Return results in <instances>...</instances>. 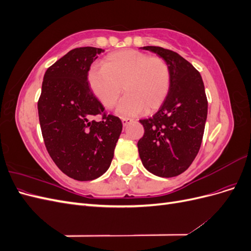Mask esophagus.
Wrapping results in <instances>:
<instances>
[{
	"label": "esophagus",
	"instance_id": "1",
	"mask_svg": "<svg viewBox=\"0 0 251 251\" xmlns=\"http://www.w3.org/2000/svg\"><path fill=\"white\" fill-rule=\"evenodd\" d=\"M121 121H123V125H124V126H126L127 124H130V123H131L132 119H131V118H126V117H123V118H121Z\"/></svg>",
	"mask_w": 251,
	"mask_h": 251
}]
</instances>
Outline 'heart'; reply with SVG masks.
Listing matches in <instances>:
<instances>
[{"instance_id":"1","label":"heart","mask_w":251,"mask_h":251,"mask_svg":"<svg viewBox=\"0 0 251 251\" xmlns=\"http://www.w3.org/2000/svg\"><path fill=\"white\" fill-rule=\"evenodd\" d=\"M88 80L95 97L108 109L116 104L125 90L126 94L116 111L132 117L160 108L170 92L171 71L160 56L121 50L105 56L102 67L91 68Z\"/></svg>"}]
</instances>
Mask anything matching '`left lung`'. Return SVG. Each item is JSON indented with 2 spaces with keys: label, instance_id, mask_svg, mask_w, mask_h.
Instances as JSON below:
<instances>
[{
  "label": "left lung",
  "instance_id": "obj_1",
  "mask_svg": "<svg viewBox=\"0 0 251 251\" xmlns=\"http://www.w3.org/2000/svg\"><path fill=\"white\" fill-rule=\"evenodd\" d=\"M142 49L168 63L171 88L153 117L141 119L144 134L137 147L149 172L171 178L185 172L200 150L207 117V98L199 71L177 52L161 47Z\"/></svg>",
  "mask_w": 251,
  "mask_h": 251
}]
</instances>
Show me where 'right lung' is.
<instances>
[{"mask_svg":"<svg viewBox=\"0 0 251 251\" xmlns=\"http://www.w3.org/2000/svg\"><path fill=\"white\" fill-rule=\"evenodd\" d=\"M103 50L75 48L50 66L37 101L45 146L57 168L78 181L107 172L123 130V123L107 114L91 92L88 72ZM100 115L102 120L93 117Z\"/></svg>","mask_w":251,"mask_h":251,"instance_id":"add662e5","label":"right lung"}]
</instances>
